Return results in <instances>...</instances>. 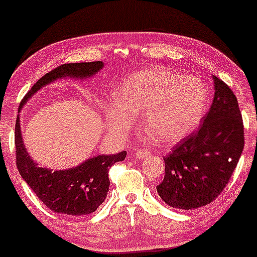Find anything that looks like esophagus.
I'll list each match as a JSON object with an SVG mask.
<instances>
[{"mask_svg": "<svg viewBox=\"0 0 257 257\" xmlns=\"http://www.w3.org/2000/svg\"><path fill=\"white\" fill-rule=\"evenodd\" d=\"M150 153H148L147 150H137L136 153H135V155H136V157L139 158V160H144V158H147V156L148 155H149Z\"/></svg>", "mask_w": 257, "mask_h": 257, "instance_id": "esophagus-1", "label": "esophagus"}]
</instances>
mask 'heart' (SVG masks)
Here are the masks:
<instances>
[{
  "label": "heart",
  "mask_w": 257,
  "mask_h": 257,
  "mask_svg": "<svg viewBox=\"0 0 257 257\" xmlns=\"http://www.w3.org/2000/svg\"><path fill=\"white\" fill-rule=\"evenodd\" d=\"M206 104L200 78L166 67L136 72L125 79L116 103L104 104L102 113L111 132L132 127L133 115L142 114V127L157 142L176 143L198 124Z\"/></svg>",
  "instance_id": "heart-1"
}]
</instances>
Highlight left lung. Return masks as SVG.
<instances>
[{
	"label": "left lung",
	"instance_id": "1",
	"mask_svg": "<svg viewBox=\"0 0 257 257\" xmlns=\"http://www.w3.org/2000/svg\"><path fill=\"white\" fill-rule=\"evenodd\" d=\"M214 97L196 132L164 157L165 175L157 192L169 206L194 209L222 192L243 150V122L237 99L213 75Z\"/></svg>",
	"mask_w": 257,
	"mask_h": 257
}]
</instances>
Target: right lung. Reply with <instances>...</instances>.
Segmentation results:
<instances>
[{
	"label": "right lung",
	"mask_w": 257,
	"mask_h": 257,
	"mask_svg": "<svg viewBox=\"0 0 257 257\" xmlns=\"http://www.w3.org/2000/svg\"><path fill=\"white\" fill-rule=\"evenodd\" d=\"M103 67L102 61L64 64L56 67L39 79L21 101L19 111L25 102L42 87L57 79L71 77L86 79L96 74ZM16 164L20 175L31 187L46 207L55 213L80 216L91 214L102 204L107 197L109 168L116 162L124 161L127 153L115 155H99L84 163L67 170H51L39 168L24 147L20 125V115L15 125Z\"/></svg>",
	"instance_id": "add662e5"
}]
</instances>
